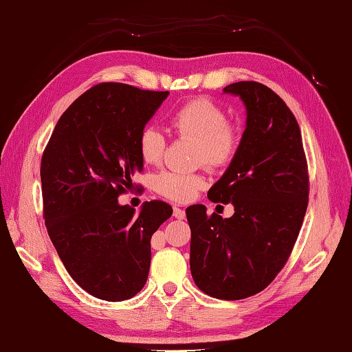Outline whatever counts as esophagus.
I'll use <instances>...</instances> for the list:
<instances>
[{
    "mask_svg": "<svg viewBox=\"0 0 352 352\" xmlns=\"http://www.w3.org/2000/svg\"><path fill=\"white\" fill-rule=\"evenodd\" d=\"M173 217L177 218V220H184V218H185V210L182 208L175 206L173 208Z\"/></svg>",
    "mask_w": 352,
    "mask_h": 352,
    "instance_id": "34e87169",
    "label": "esophagus"
}]
</instances>
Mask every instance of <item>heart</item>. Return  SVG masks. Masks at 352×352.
I'll return each instance as SVG.
<instances>
[{
  "instance_id": "obj_1",
  "label": "heart",
  "mask_w": 352,
  "mask_h": 352,
  "mask_svg": "<svg viewBox=\"0 0 352 352\" xmlns=\"http://www.w3.org/2000/svg\"><path fill=\"white\" fill-rule=\"evenodd\" d=\"M168 124L179 137L196 142L194 162L209 168L229 167L241 147V131L228 122L224 108L208 98H196L185 102L168 117ZM166 140L161 132L147 126L138 138V152L149 166H158L164 158ZM206 186V176L201 171L177 173L161 171L153 179V190L160 196L176 203H186Z\"/></svg>"
}]
</instances>
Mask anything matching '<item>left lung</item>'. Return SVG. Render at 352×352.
<instances>
[{
    "label": "left lung",
    "instance_id": "8db88e82",
    "mask_svg": "<svg viewBox=\"0 0 352 352\" xmlns=\"http://www.w3.org/2000/svg\"><path fill=\"white\" fill-rule=\"evenodd\" d=\"M247 108L236 158L209 190L214 203L235 214L208 215L186 208L190 267L200 291L218 300H242L263 291L286 265L309 203V170L301 131L285 100L256 81L233 82Z\"/></svg>",
    "mask_w": 352,
    "mask_h": 352
}]
</instances>
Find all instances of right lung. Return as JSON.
<instances>
[{
  "label": "right lung",
  "instance_id": "obj_1",
  "mask_svg": "<svg viewBox=\"0 0 352 352\" xmlns=\"http://www.w3.org/2000/svg\"><path fill=\"white\" fill-rule=\"evenodd\" d=\"M168 91L100 82L61 114L41 162L43 218L65 268L85 292L132 298L146 285L151 238L173 214L162 200L140 214L119 196L143 171L138 138Z\"/></svg>",
  "mask_w": 352,
  "mask_h": 352
}]
</instances>
